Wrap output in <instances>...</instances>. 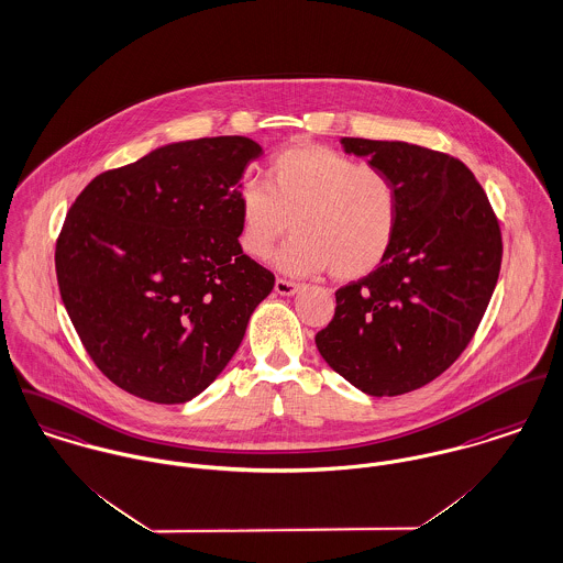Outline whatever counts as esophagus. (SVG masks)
<instances>
[{"mask_svg": "<svg viewBox=\"0 0 563 563\" xmlns=\"http://www.w3.org/2000/svg\"><path fill=\"white\" fill-rule=\"evenodd\" d=\"M299 288H301L299 284L288 282V279H277V282H275V292L282 295V297H292V295L299 292Z\"/></svg>", "mask_w": 563, "mask_h": 563, "instance_id": "1", "label": "esophagus"}]
</instances>
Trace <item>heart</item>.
<instances>
[{
  "mask_svg": "<svg viewBox=\"0 0 563 563\" xmlns=\"http://www.w3.org/2000/svg\"><path fill=\"white\" fill-rule=\"evenodd\" d=\"M236 208L247 256H268L292 230L277 266L290 275L331 271L340 282L378 268L394 247L400 221L398 189L387 172L320 144H297L277 154L268 185L245 183Z\"/></svg>",
  "mask_w": 563,
  "mask_h": 563,
  "instance_id": "1",
  "label": "heart"
}]
</instances>
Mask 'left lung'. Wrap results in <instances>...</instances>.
Returning <instances> with one entry per match:
<instances>
[{"label":"left lung","instance_id":"1","mask_svg":"<svg viewBox=\"0 0 563 563\" xmlns=\"http://www.w3.org/2000/svg\"><path fill=\"white\" fill-rule=\"evenodd\" d=\"M391 176L400 221L385 262L335 292L322 358L367 396H400L443 374L471 342L501 268V230L473 172L409 142L342 137Z\"/></svg>","mask_w":563,"mask_h":563}]
</instances>
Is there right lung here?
I'll list each match as a JSON object with an SVG mask.
<instances>
[{"instance_id": "obj_1", "label": "right lung", "mask_w": 563, "mask_h": 563, "mask_svg": "<svg viewBox=\"0 0 563 563\" xmlns=\"http://www.w3.org/2000/svg\"><path fill=\"white\" fill-rule=\"evenodd\" d=\"M250 137L154 148L97 176L55 245L64 307L102 374L156 405L200 396L239 351L275 277L243 254Z\"/></svg>"}]
</instances>
